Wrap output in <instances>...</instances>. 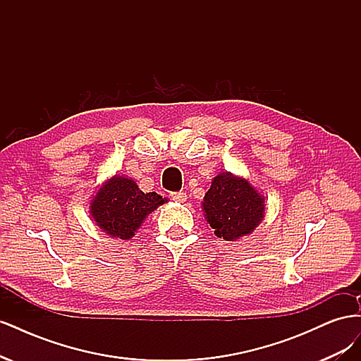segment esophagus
<instances>
[{"label":"esophagus","instance_id":"34e87169","mask_svg":"<svg viewBox=\"0 0 361 361\" xmlns=\"http://www.w3.org/2000/svg\"><path fill=\"white\" fill-rule=\"evenodd\" d=\"M171 199H173L174 202H178V203H183L185 200H187V192H183V191L171 192Z\"/></svg>","mask_w":361,"mask_h":361}]
</instances>
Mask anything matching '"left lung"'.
<instances>
[{
    "mask_svg": "<svg viewBox=\"0 0 361 361\" xmlns=\"http://www.w3.org/2000/svg\"><path fill=\"white\" fill-rule=\"evenodd\" d=\"M202 206L214 233L226 241L250 235L265 216L264 195L247 179L228 171L214 178Z\"/></svg>",
    "mask_w": 361,
    "mask_h": 361,
    "instance_id": "left-lung-1",
    "label": "left lung"
}]
</instances>
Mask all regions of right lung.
<instances>
[{"instance_id": "obj_1", "label": "right lung", "mask_w": 361, "mask_h": 361, "mask_svg": "<svg viewBox=\"0 0 361 361\" xmlns=\"http://www.w3.org/2000/svg\"><path fill=\"white\" fill-rule=\"evenodd\" d=\"M166 202L157 192L141 191L135 180L116 174L94 194L90 215L106 235L130 239L146 216Z\"/></svg>"}]
</instances>
